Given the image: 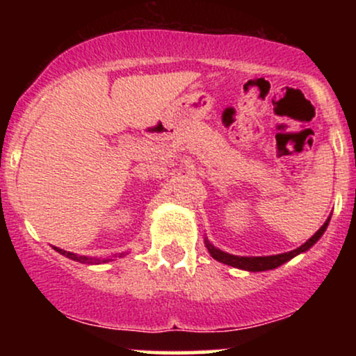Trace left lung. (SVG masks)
Returning <instances> with one entry per match:
<instances>
[{
  "label": "left lung",
  "instance_id": "8db88e82",
  "mask_svg": "<svg viewBox=\"0 0 356 356\" xmlns=\"http://www.w3.org/2000/svg\"><path fill=\"white\" fill-rule=\"evenodd\" d=\"M328 222H330V219L326 220V222L323 224L320 229L316 231V234L312 236V239L306 241L303 246L295 249V251L283 252V254H276V256H259V257L232 256V254H227V252H222L220 249H216L209 243H206V246H207V249H209L211 256L214 257V259H218L219 263L229 264V266H234V268H239V269H246V271H266V269H275L277 266H281V264L286 263V261H289L291 257L298 256L300 252L308 251V249L312 248L313 244L321 238L323 232H325L326 227H328Z\"/></svg>",
  "mask_w": 356,
  "mask_h": 356
}]
</instances>
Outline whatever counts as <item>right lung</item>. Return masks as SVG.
I'll return each instance as SVG.
<instances>
[{
  "label": "right lung",
  "instance_id": "right-lung-1",
  "mask_svg": "<svg viewBox=\"0 0 356 356\" xmlns=\"http://www.w3.org/2000/svg\"><path fill=\"white\" fill-rule=\"evenodd\" d=\"M55 249L60 252V254L70 257V259H73V261H79V263H83V264H99L100 263V259H93V257H87V256H76V254H73V252H67L60 248H55Z\"/></svg>",
  "mask_w": 356,
  "mask_h": 356
}]
</instances>
